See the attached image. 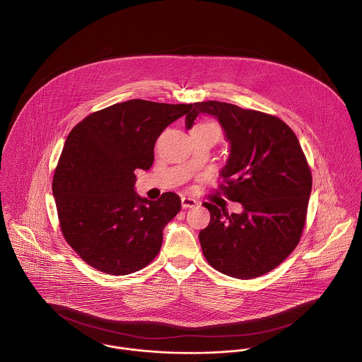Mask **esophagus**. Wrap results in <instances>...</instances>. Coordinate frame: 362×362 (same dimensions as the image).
I'll use <instances>...</instances> for the list:
<instances>
[{"mask_svg": "<svg viewBox=\"0 0 362 362\" xmlns=\"http://www.w3.org/2000/svg\"><path fill=\"white\" fill-rule=\"evenodd\" d=\"M181 205L182 209H189V207H195L198 205V202L194 198H188V197H182L181 198Z\"/></svg>", "mask_w": 362, "mask_h": 362, "instance_id": "obj_1", "label": "esophagus"}]
</instances>
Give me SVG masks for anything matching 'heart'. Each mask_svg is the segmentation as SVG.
<instances>
[{
  "label": "heart",
  "instance_id": "1",
  "mask_svg": "<svg viewBox=\"0 0 362 362\" xmlns=\"http://www.w3.org/2000/svg\"><path fill=\"white\" fill-rule=\"evenodd\" d=\"M194 129H206V131L213 132V134L217 136V139L220 138V128H218V125H217L216 122H210V121L199 122V124H197V125H195V128H194Z\"/></svg>",
  "mask_w": 362,
  "mask_h": 362
}]
</instances>
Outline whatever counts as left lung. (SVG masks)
Masks as SVG:
<instances>
[{
    "label": "left lung",
    "mask_w": 362,
    "mask_h": 362,
    "mask_svg": "<svg viewBox=\"0 0 362 362\" xmlns=\"http://www.w3.org/2000/svg\"><path fill=\"white\" fill-rule=\"evenodd\" d=\"M199 114L214 115L231 151L218 189L243 213L213 204L210 223L199 233L202 252L216 270L235 279L269 273L298 245L307 220L312 174L293 129L280 118L220 102L194 103L189 129Z\"/></svg>",
    "instance_id": "obj_1"
}]
</instances>
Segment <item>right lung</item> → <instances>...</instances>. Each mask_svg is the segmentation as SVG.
Instances as JSON below:
<instances>
[{
	"mask_svg": "<svg viewBox=\"0 0 362 362\" xmlns=\"http://www.w3.org/2000/svg\"><path fill=\"white\" fill-rule=\"evenodd\" d=\"M191 108L134 99L89 114L69 132L52 194L65 241L89 266L125 276L157 257L181 199L174 192L141 198L135 170L152 167L157 138Z\"/></svg>",
	"mask_w": 362,
	"mask_h": 362,
	"instance_id": "obj_1",
	"label": "right lung"
}]
</instances>
